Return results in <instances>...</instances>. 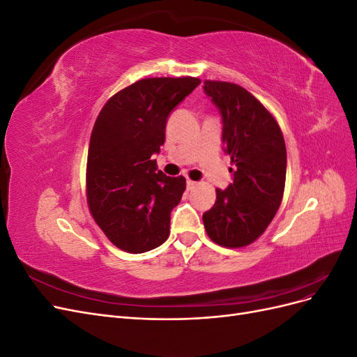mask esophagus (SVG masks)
Segmentation results:
<instances>
[{
	"instance_id": "34e87169",
	"label": "esophagus",
	"mask_w": 357,
	"mask_h": 357,
	"mask_svg": "<svg viewBox=\"0 0 357 357\" xmlns=\"http://www.w3.org/2000/svg\"><path fill=\"white\" fill-rule=\"evenodd\" d=\"M186 186H188V189H189V190H192L193 188L197 186V181H193V180H188V181H186Z\"/></svg>"
}]
</instances>
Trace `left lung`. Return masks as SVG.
Instances as JSON below:
<instances>
[{
    "mask_svg": "<svg viewBox=\"0 0 357 357\" xmlns=\"http://www.w3.org/2000/svg\"><path fill=\"white\" fill-rule=\"evenodd\" d=\"M204 91L222 114V142L235 169L202 222L211 241L238 248L265 232L282 204L286 144L274 116L241 86L205 80Z\"/></svg>",
    "mask_w": 357,
    "mask_h": 357,
    "instance_id": "8db88e82",
    "label": "left lung"
}]
</instances>
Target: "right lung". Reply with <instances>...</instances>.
<instances>
[{
    "instance_id": "add662e5",
    "label": "right lung",
    "mask_w": 357,
    "mask_h": 357,
    "mask_svg": "<svg viewBox=\"0 0 357 357\" xmlns=\"http://www.w3.org/2000/svg\"><path fill=\"white\" fill-rule=\"evenodd\" d=\"M201 83L195 77H152L105 102L93 125L86 195L93 220L116 247L144 253L165 243L171 211L186 178L158 171L169 113Z\"/></svg>"
}]
</instances>
